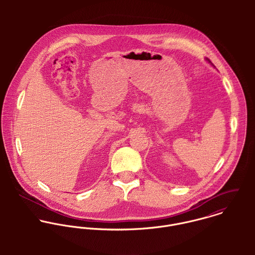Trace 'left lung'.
I'll return each mask as SVG.
<instances>
[{
	"label": "left lung",
	"mask_w": 255,
	"mask_h": 255,
	"mask_svg": "<svg viewBox=\"0 0 255 255\" xmlns=\"http://www.w3.org/2000/svg\"><path fill=\"white\" fill-rule=\"evenodd\" d=\"M207 61H208V62H209V63H211V62H210V61H209V60H208V59H207Z\"/></svg>",
	"instance_id": "obj_1"
}]
</instances>
